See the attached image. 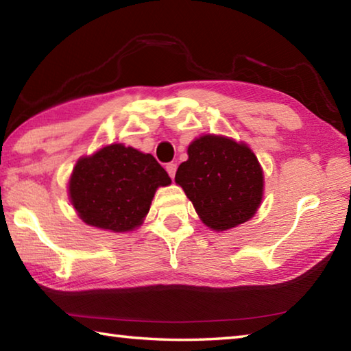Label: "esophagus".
I'll list each match as a JSON object with an SVG mask.
<instances>
[{"label":"esophagus","instance_id":"esophagus-1","mask_svg":"<svg viewBox=\"0 0 351 351\" xmlns=\"http://www.w3.org/2000/svg\"><path fill=\"white\" fill-rule=\"evenodd\" d=\"M165 170H167V173L170 175L171 180H173V178H175V173H176V164H173V162L167 164V165H165Z\"/></svg>","mask_w":351,"mask_h":351}]
</instances>
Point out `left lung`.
Segmentation results:
<instances>
[{
	"label": "left lung",
	"instance_id": "8db88e82",
	"mask_svg": "<svg viewBox=\"0 0 351 351\" xmlns=\"http://www.w3.org/2000/svg\"><path fill=\"white\" fill-rule=\"evenodd\" d=\"M189 159L176 170L175 182L207 228L217 232L251 219L263 198V169L245 142L203 134L190 142Z\"/></svg>",
	"mask_w": 351,
	"mask_h": 351
}]
</instances>
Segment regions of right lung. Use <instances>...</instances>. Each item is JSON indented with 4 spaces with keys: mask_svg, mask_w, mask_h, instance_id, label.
<instances>
[{
    "mask_svg": "<svg viewBox=\"0 0 351 351\" xmlns=\"http://www.w3.org/2000/svg\"><path fill=\"white\" fill-rule=\"evenodd\" d=\"M170 182L150 153L110 144L75 162L68 193L83 223L122 234L144 223L158 187Z\"/></svg>",
    "mask_w": 351,
    "mask_h": 351,
    "instance_id": "obj_1",
    "label": "right lung"
}]
</instances>
